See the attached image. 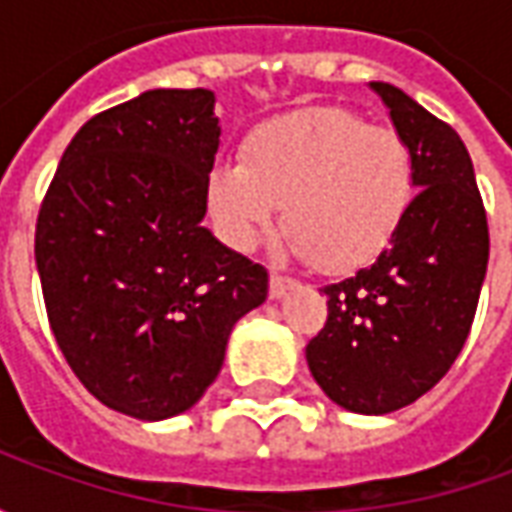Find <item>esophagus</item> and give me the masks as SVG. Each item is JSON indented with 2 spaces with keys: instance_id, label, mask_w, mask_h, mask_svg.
<instances>
[{
  "instance_id": "34e87169",
  "label": "esophagus",
  "mask_w": 512,
  "mask_h": 512,
  "mask_svg": "<svg viewBox=\"0 0 512 512\" xmlns=\"http://www.w3.org/2000/svg\"><path fill=\"white\" fill-rule=\"evenodd\" d=\"M293 288V279L282 277V274H271V282H268V290H271V299H282L285 290Z\"/></svg>"
}]
</instances>
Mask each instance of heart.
Masks as SVG:
<instances>
[{
	"instance_id": "b5f03b06",
	"label": "heart",
	"mask_w": 512,
	"mask_h": 512,
	"mask_svg": "<svg viewBox=\"0 0 512 512\" xmlns=\"http://www.w3.org/2000/svg\"><path fill=\"white\" fill-rule=\"evenodd\" d=\"M414 191V153L395 128L343 106H307L252 128L241 161L213 164L205 200L235 249H252L285 205L290 255L348 274L392 244Z\"/></svg>"
}]
</instances>
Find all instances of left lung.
Listing matches in <instances>:
<instances>
[{"instance_id": "1", "label": "left lung", "mask_w": 512, "mask_h": 512, "mask_svg": "<svg viewBox=\"0 0 512 512\" xmlns=\"http://www.w3.org/2000/svg\"><path fill=\"white\" fill-rule=\"evenodd\" d=\"M370 87L414 153L419 191L376 263L323 288L329 318L307 365L337 406L389 414L461 354L488 268V222L461 136L392 84Z\"/></svg>"}]
</instances>
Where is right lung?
Wrapping results in <instances>:
<instances>
[{
	"instance_id": "obj_1",
	"label": "right lung",
	"mask_w": 512,
	"mask_h": 512,
	"mask_svg": "<svg viewBox=\"0 0 512 512\" xmlns=\"http://www.w3.org/2000/svg\"><path fill=\"white\" fill-rule=\"evenodd\" d=\"M211 90H147L65 147L35 227L51 332L76 378L128 417H175L216 381L268 271L202 227L219 150Z\"/></svg>"
}]
</instances>
